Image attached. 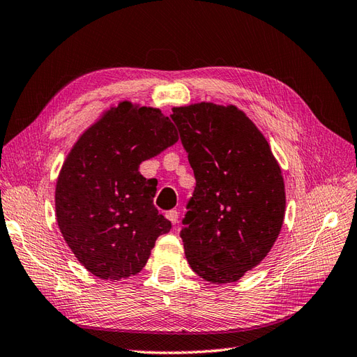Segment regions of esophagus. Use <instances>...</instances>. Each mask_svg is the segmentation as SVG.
I'll use <instances>...</instances> for the list:
<instances>
[{
    "instance_id": "esophagus-1",
    "label": "esophagus",
    "mask_w": 357,
    "mask_h": 357,
    "mask_svg": "<svg viewBox=\"0 0 357 357\" xmlns=\"http://www.w3.org/2000/svg\"><path fill=\"white\" fill-rule=\"evenodd\" d=\"M165 216H167L168 221H171L172 225H176L177 221H178V212L177 211H168Z\"/></svg>"
}]
</instances>
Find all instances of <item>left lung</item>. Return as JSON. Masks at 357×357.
Here are the masks:
<instances>
[{
	"label": "left lung",
	"instance_id": "8db88e82",
	"mask_svg": "<svg viewBox=\"0 0 357 357\" xmlns=\"http://www.w3.org/2000/svg\"><path fill=\"white\" fill-rule=\"evenodd\" d=\"M197 186L180 231L188 264L212 283L238 282L282 230L283 174L268 141L233 104L172 107Z\"/></svg>",
	"mask_w": 357,
	"mask_h": 357
}]
</instances>
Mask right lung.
Segmentation results:
<instances>
[{
    "instance_id": "1",
    "label": "right lung",
    "mask_w": 357,
    "mask_h": 357,
    "mask_svg": "<svg viewBox=\"0 0 357 357\" xmlns=\"http://www.w3.org/2000/svg\"><path fill=\"white\" fill-rule=\"evenodd\" d=\"M178 141L158 107L128 100L78 136L56 183V220L74 256L102 280L136 275L171 222L153 204L155 180L139 165Z\"/></svg>"
}]
</instances>
